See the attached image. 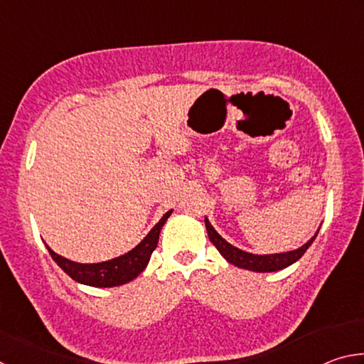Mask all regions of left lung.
I'll return each instance as SVG.
<instances>
[{"label": "left lung", "instance_id": "1", "mask_svg": "<svg viewBox=\"0 0 364 364\" xmlns=\"http://www.w3.org/2000/svg\"><path fill=\"white\" fill-rule=\"evenodd\" d=\"M205 228L208 232V239H210L212 244L217 247V250L223 255L228 262L236 264L239 268L244 269H252V271H258V273H268V271H279L282 268H287L289 264H292L299 260V258L305 254L306 249L310 247L311 242L315 241L316 234L313 236L310 241H308L305 245H301L300 249L292 250V252H286V254H274V255H254V254H247L241 249L234 247L230 242H226L220 234L213 230V226L210 225V221L205 218Z\"/></svg>", "mask_w": 364, "mask_h": 364}]
</instances>
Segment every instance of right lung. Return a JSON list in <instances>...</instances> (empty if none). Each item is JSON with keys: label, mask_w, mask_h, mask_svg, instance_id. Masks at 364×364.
Wrapping results in <instances>:
<instances>
[{"label": "right lung", "mask_w": 364, "mask_h": 364, "mask_svg": "<svg viewBox=\"0 0 364 364\" xmlns=\"http://www.w3.org/2000/svg\"><path fill=\"white\" fill-rule=\"evenodd\" d=\"M170 212H167L160 218L159 223L152 228L151 232L141 241L136 247L128 252V254L112 258L109 262L102 263H77L67 258L58 255L56 252H53L48 247V252L51 254L53 260L56 262L60 268H63L67 274L70 276L73 281L82 282L86 286L93 287H114L122 286L125 282H130L132 279L146 268V264L149 263V258L152 252L156 250L159 242V234L165 221L170 217Z\"/></svg>", "instance_id": "right-lung-1"}]
</instances>
